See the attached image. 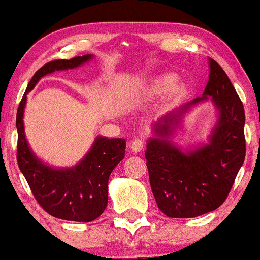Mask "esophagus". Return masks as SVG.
<instances>
[{"label": "esophagus", "mask_w": 260, "mask_h": 260, "mask_svg": "<svg viewBox=\"0 0 260 260\" xmlns=\"http://www.w3.org/2000/svg\"><path fill=\"white\" fill-rule=\"evenodd\" d=\"M129 147L133 153H140V151L143 150V148H144V143L140 139H133L132 142H131Z\"/></svg>", "instance_id": "esophagus-1"}]
</instances>
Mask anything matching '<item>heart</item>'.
Segmentation results:
<instances>
[{"instance_id": "b5f03b06", "label": "heart", "mask_w": 260, "mask_h": 260, "mask_svg": "<svg viewBox=\"0 0 260 260\" xmlns=\"http://www.w3.org/2000/svg\"><path fill=\"white\" fill-rule=\"evenodd\" d=\"M176 74L174 73H164L160 76L155 77L151 79V82L147 85L145 89V94L148 96H160L164 92L168 91L169 99L171 100H178L186 92V85L183 83L176 82Z\"/></svg>"}]
</instances>
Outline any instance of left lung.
<instances>
[{
	"instance_id": "left-lung-1",
	"label": "left lung",
	"mask_w": 260,
	"mask_h": 260,
	"mask_svg": "<svg viewBox=\"0 0 260 260\" xmlns=\"http://www.w3.org/2000/svg\"><path fill=\"white\" fill-rule=\"evenodd\" d=\"M209 82L203 96L176 107L153 123L145 159L151 190L166 216L196 217L225 202L246 156L244 109L228 74L209 59ZM210 100L217 120L207 143L182 151L173 142L184 116Z\"/></svg>"
}]
</instances>
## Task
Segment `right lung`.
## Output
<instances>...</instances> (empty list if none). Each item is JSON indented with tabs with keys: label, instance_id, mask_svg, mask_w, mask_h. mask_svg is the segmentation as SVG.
Listing matches in <instances>:
<instances>
[{
	"label": "right lung",
	"instance_id": "obj_1",
	"mask_svg": "<svg viewBox=\"0 0 260 260\" xmlns=\"http://www.w3.org/2000/svg\"><path fill=\"white\" fill-rule=\"evenodd\" d=\"M94 55L46 63L32 76L17 111V161L32 194L50 215L70 221L90 222L104 213L109 201V177L123 160L126 139L98 136L88 153L71 168H55L44 162L31 150L24 132L26 95L43 77L56 71L74 70L85 64Z\"/></svg>",
	"mask_w": 260,
	"mask_h": 260
}]
</instances>
